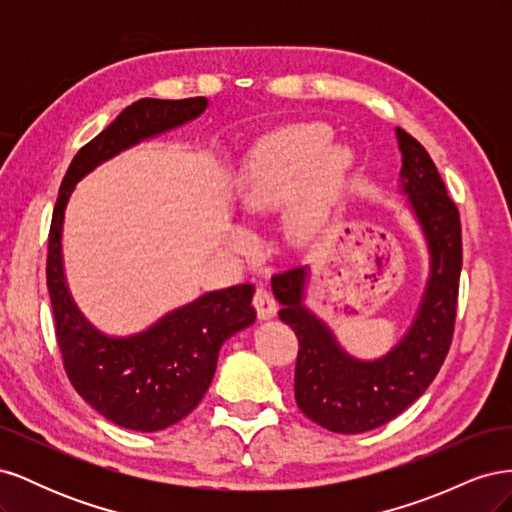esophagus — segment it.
Segmentation results:
<instances>
[{
	"label": "esophagus",
	"instance_id": "obj_1",
	"mask_svg": "<svg viewBox=\"0 0 512 512\" xmlns=\"http://www.w3.org/2000/svg\"><path fill=\"white\" fill-rule=\"evenodd\" d=\"M254 307L258 312L260 320H269L277 314V301L273 299V294L269 288L265 286H258L256 294H254Z\"/></svg>",
	"mask_w": 512,
	"mask_h": 512
}]
</instances>
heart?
<instances>
[{
	"mask_svg": "<svg viewBox=\"0 0 512 512\" xmlns=\"http://www.w3.org/2000/svg\"><path fill=\"white\" fill-rule=\"evenodd\" d=\"M331 130L322 123H297L271 134L247 162L239 207L245 215H260L280 205L294 189L284 213V230L292 243H305L329 220L354 164L346 145H329ZM230 241L247 245V232L230 230Z\"/></svg>",
	"mask_w": 512,
	"mask_h": 512,
	"instance_id": "obj_1",
	"label": "heart"
}]
</instances>
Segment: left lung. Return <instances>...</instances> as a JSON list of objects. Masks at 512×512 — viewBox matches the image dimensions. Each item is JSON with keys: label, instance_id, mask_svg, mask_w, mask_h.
Masks as SVG:
<instances>
[{"label": "left lung", "instance_id": "1", "mask_svg": "<svg viewBox=\"0 0 512 512\" xmlns=\"http://www.w3.org/2000/svg\"><path fill=\"white\" fill-rule=\"evenodd\" d=\"M395 134L399 188L429 250V277L408 333L380 359H356L305 305L309 267L271 280L282 305L280 320L299 337L294 399L307 418L335 433L376 429L412 406L438 376L453 339L461 275L459 211L425 147L401 128Z\"/></svg>", "mask_w": 512, "mask_h": 512}]
</instances>
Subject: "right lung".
<instances>
[{"instance_id":"1","label":"right lung","mask_w":512,"mask_h":512,"mask_svg":"<svg viewBox=\"0 0 512 512\" xmlns=\"http://www.w3.org/2000/svg\"><path fill=\"white\" fill-rule=\"evenodd\" d=\"M207 106V98H143L123 108L111 126L76 153L53 209L46 286L66 374L91 408L134 431L166 429L200 404L218 367L220 348L256 320L254 286L239 284L207 292L141 333L106 335L81 314L70 294L61 256L64 215L74 185L96 166L200 117Z\"/></svg>"}]
</instances>
